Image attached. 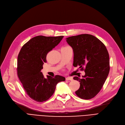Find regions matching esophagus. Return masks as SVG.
<instances>
[{"instance_id":"obj_1","label":"esophagus","mask_w":125,"mask_h":125,"mask_svg":"<svg viewBox=\"0 0 125 125\" xmlns=\"http://www.w3.org/2000/svg\"><path fill=\"white\" fill-rule=\"evenodd\" d=\"M66 80H67V81H72L73 79L72 78V77H66Z\"/></svg>"}]
</instances>
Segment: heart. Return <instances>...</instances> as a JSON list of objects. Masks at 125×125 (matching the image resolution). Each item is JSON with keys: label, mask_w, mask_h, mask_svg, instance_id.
I'll return each instance as SVG.
<instances>
[{"label": "heart", "mask_w": 125, "mask_h": 125, "mask_svg": "<svg viewBox=\"0 0 125 125\" xmlns=\"http://www.w3.org/2000/svg\"><path fill=\"white\" fill-rule=\"evenodd\" d=\"M66 47H68V46H66ZM66 47H64V48H66Z\"/></svg>", "instance_id": "heart-1"}]
</instances>
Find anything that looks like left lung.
Wrapping results in <instances>:
<instances>
[{"label":"left lung","instance_id":"1","mask_svg":"<svg viewBox=\"0 0 125 125\" xmlns=\"http://www.w3.org/2000/svg\"><path fill=\"white\" fill-rule=\"evenodd\" d=\"M66 39L73 51V65L80 66L81 70L85 72L82 79L73 77L80 82V87L75 94L81 99H90L100 91L109 75L108 51L100 40L89 34L72 36Z\"/></svg>","mask_w":125,"mask_h":125}]
</instances>
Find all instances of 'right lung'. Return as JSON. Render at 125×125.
<instances>
[{
  "label": "right lung",
  "instance_id": "add662e5",
  "mask_svg": "<svg viewBox=\"0 0 125 125\" xmlns=\"http://www.w3.org/2000/svg\"><path fill=\"white\" fill-rule=\"evenodd\" d=\"M63 36H38L29 40L21 48L18 57L17 72L25 92L32 99L45 101L53 95L56 86L65 77L47 75L44 78L41 70L46 62V55L62 39Z\"/></svg>",
  "mask_w": 125,
  "mask_h": 125
}]
</instances>
